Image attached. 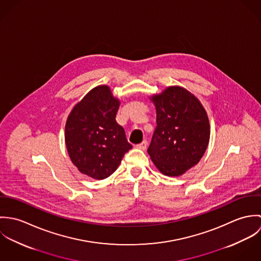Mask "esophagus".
<instances>
[{
    "label": "esophagus",
    "mask_w": 261,
    "mask_h": 261,
    "mask_svg": "<svg viewBox=\"0 0 261 261\" xmlns=\"http://www.w3.org/2000/svg\"><path fill=\"white\" fill-rule=\"evenodd\" d=\"M147 145H148V142H147L146 140H144L142 143H140V144L137 145V148H138V149H147Z\"/></svg>",
    "instance_id": "34e87169"
}]
</instances>
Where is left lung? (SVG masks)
I'll use <instances>...</instances> for the list:
<instances>
[{
	"label": "left lung",
	"mask_w": 261,
	"mask_h": 261,
	"mask_svg": "<svg viewBox=\"0 0 261 261\" xmlns=\"http://www.w3.org/2000/svg\"><path fill=\"white\" fill-rule=\"evenodd\" d=\"M151 98L156 126L148 152L164 175L180 176L198 164L208 147L207 113L200 101L182 87H169Z\"/></svg>",
	"instance_id": "1"
}]
</instances>
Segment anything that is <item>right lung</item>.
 Masks as SVG:
<instances>
[{
  "mask_svg": "<svg viewBox=\"0 0 261 261\" xmlns=\"http://www.w3.org/2000/svg\"><path fill=\"white\" fill-rule=\"evenodd\" d=\"M119 101L111 89L97 86L77 103L65 125V143L77 169L93 179L110 177L133 148L116 120Z\"/></svg>",
  "mask_w": 261,
  "mask_h": 261,
  "instance_id": "add662e5",
  "label": "right lung"
}]
</instances>
